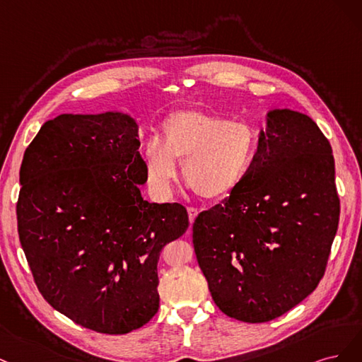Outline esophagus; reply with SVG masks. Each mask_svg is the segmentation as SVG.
I'll list each match as a JSON object with an SVG mask.
<instances>
[{
    "label": "esophagus",
    "mask_w": 362,
    "mask_h": 362,
    "mask_svg": "<svg viewBox=\"0 0 362 362\" xmlns=\"http://www.w3.org/2000/svg\"><path fill=\"white\" fill-rule=\"evenodd\" d=\"M188 215H189V223L192 224L194 219H195L197 215H198V211H197L195 207H188Z\"/></svg>",
    "instance_id": "1"
}]
</instances>
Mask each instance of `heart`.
<instances>
[{
  "label": "heart",
  "mask_w": 362,
  "mask_h": 362,
  "mask_svg": "<svg viewBox=\"0 0 362 362\" xmlns=\"http://www.w3.org/2000/svg\"><path fill=\"white\" fill-rule=\"evenodd\" d=\"M259 147L252 126L230 122L204 110H177L159 126L158 139H150L143 151L144 174L150 191L165 200L182 176L202 200L218 203L228 198L247 179Z\"/></svg>",
  "instance_id": "obj_1"
}]
</instances>
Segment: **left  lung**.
Listing matches in <instances>:
<instances>
[{
	"mask_svg": "<svg viewBox=\"0 0 362 362\" xmlns=\"http://www.w3.org/2000/svg\"><path fill=\"white\" fill-rule=\"evenodd\" d=\"M338 219L328 138L305 114L271 111L247 179L192 226L218 308L262 323L296 307L325 275Z\"/></svg>",
	"mask_w": 362,
	"mask_h": 362,
	"instance_id": "left-lung-1",
	"label": "left lung"
}]
</instances>
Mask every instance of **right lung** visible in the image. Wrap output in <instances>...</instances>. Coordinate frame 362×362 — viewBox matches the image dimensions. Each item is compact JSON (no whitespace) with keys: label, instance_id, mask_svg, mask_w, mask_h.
Here are the masks:
<instances>
[{"label":"right lung","instance_id":"1","mask_svg":"<svg viewBox=\"0 0 362 362\" xmlns=\"http://www.w3.org/2000/svg\"><path fill=\"white\" fill-rule=\"evenodd\" d=\"M129 115L62 114L27 147L18 233L48 304L100 334H127L159 308L158 259L188 230L179 203H148Z\"/></svg>","mask_w":362,"mask_h":362}]
</instances>
